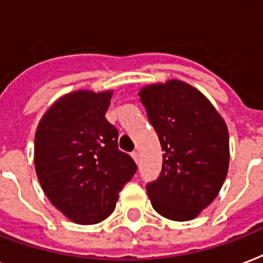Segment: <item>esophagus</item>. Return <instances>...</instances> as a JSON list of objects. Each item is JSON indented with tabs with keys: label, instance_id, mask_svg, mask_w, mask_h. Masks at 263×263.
<instances>
[{
	"label": "esophagus",
	"instance_id": "34e87169",
	"mask_svg": "<svg viewBox=\"0 0 263 263\" xmlns=\"http://www.w3.org/2000/svg\"><path fill=\"white\" fill-rule=\"evenodd\" d=\"M131 156H132V158L135 160L136 164H139V154H138V152H132Z\"/></svg>",
	"mask_w": 263,
	"mask_h": 263
}]
</instances>
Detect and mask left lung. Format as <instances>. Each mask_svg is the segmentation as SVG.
Returning a JSON list of instances; mask_svg holds the SVG:
<instances>
[{
  "instance_id": "8db88e82",
  "label": "left lung",
  "mask_w": 263,
  "mask_h": 263,
  "mask_svg": "<svg viewBox=\"0 0 263 263\" xmlns=\"http://www.w3.org/2000/svg\"><path fill=\"white\" fill-rule=\"evenodd\" d=\"M139 97L164 152L160 176L146 185L153 208L169 220H192L227 177V124L200 91L179 80L147 86Z\"/></svg>"
}]
</instances>
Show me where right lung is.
Returning a JSON list of instances; mask_svg holds the SVG:
<instances>
[{
	"mask_svg": "<svg viewBox=\"0 0 263 263\" xmlns=\"http://www.w3.org/2000/svg\"><path fill=\"white\" fill-rule=\"evenodd\" d=\"M111 92L75 91L45 113L35 134V171L51 203L76 224H98L113 213L135 161L119 150L106 120Z\"/></svg>",
	"mask_w": 263,
	"mask_h": 263,
	"instance_id": "obj_1",
	"label": "right lung"
}]
</instances>
